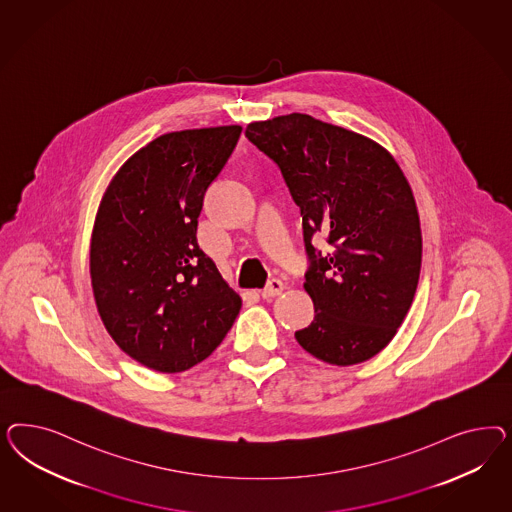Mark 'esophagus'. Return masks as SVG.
Listing matches in <instances>:
<instances>
[{
	"label": "esophagus",
	"instance_id": "esophagus-1",
	"mask_svg": "<svg viewBox=\"0 0 512 512\" xmlns=\"http://www.w3.org/2000/svg\"><path fill=\"white\" fill-rule=\"evenodd\" d=\"M281 291H283V281L274 278L268 281V285L261 291V296H263L264 300H272V298L281 295Z\"/></svg>",
	"mask_w": 512,
	"mask_h": 512
}]
</instances>
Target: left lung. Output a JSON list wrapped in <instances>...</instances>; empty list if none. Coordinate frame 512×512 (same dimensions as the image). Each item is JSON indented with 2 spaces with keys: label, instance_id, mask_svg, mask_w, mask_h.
<instances>
[{
  "label": "left lung",
  "instance_id": "8db88e82",
  "mask_svg": "<svg viewBox=\"0 0 512 512\" xmlns=\"http://www.w3.org/2000/svg\"><path fill=\"white\" fill-rule=\"evenodd\" d=\"M246 137L278 165L302 214L315 317L296 341L334 366L370 360L419 285V210L400 165L379 142L298 112L251 122ZM315 232L333 246L325 258L310 244Z\"/></svg>",
  "mask_w": 512,
  "mask_h": 512
}]
</instances>
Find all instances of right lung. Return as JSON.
I'll list each match as a JSON object with an SVG mask.
<instances>
[{"mask_svg": "<svg viewBox=\"0 0 512 512\" xmlns=\"http://www.w3.org/2000/svg\"><path fill=\"white\" fill-rule=\"evenodd\" d=\"M240 125L161 135L114 174L97 208L90 276L99 317L125 355L161 373L214 353L242 298L197 244L208 186Z\"/></svg>", "mask_w": 512, "mask_h": 512, "instance_id": "1", "label": "right lung"}]
</instances>
